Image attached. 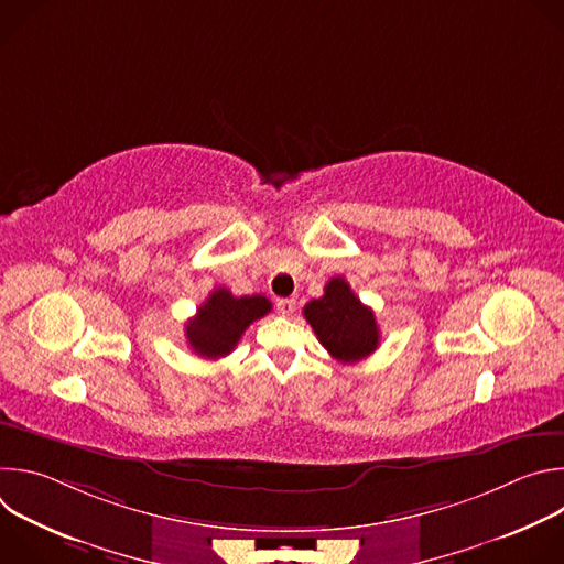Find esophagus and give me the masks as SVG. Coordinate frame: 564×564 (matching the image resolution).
<instances>
[{"label":"esophagus","mask_w":564,"mask_h":564,"mask_svg":"<svg viewBox=\"0 0 564 564\" xmlns=\"http://www.w3.org/2000/svg\"><path fill=\"white\" fill-rule=\"evenodd\" d=\"M294 310H296V301L294 299H279L276 301V312L281 316H292Z\"/></svg>","instance_id":"esophagus-1"}]
</instances>
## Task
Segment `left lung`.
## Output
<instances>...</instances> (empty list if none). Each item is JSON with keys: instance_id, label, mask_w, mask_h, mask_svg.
<instances>
[{"instance_id": "1", "label": "left lung", "mask_w": 564, "mask_h": 564, "mask_svg": "<svg viewBox=\"0 0 564 564\" xmlns=\"http://www.w3.org/2000/svg\"><path fill=\"white\" fill-rule=\"evenodd\" d=\"M303 316L337 361L357 364L370 357L379 346V326L375 312L359 301L348 281L335 276L326 283L324 296L312 299Z\"/></svg>"}]
</instances>
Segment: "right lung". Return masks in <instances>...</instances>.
Here are the masks:
<instances>
[{"mask_svg":"<svg viewBox=\"0 0 564 564\" xmlns=\"http://www.w3.org/2000/svg\"><path fill=\"white\" fill-rule=\"evenodd\" d=\"M272 303L263 294L234 296L227 288H216L187 321V341L192 350L207 359L229 355L257 318L265 316Z\"/></svg>","mask_w":564,"mask_h":564,"instance_id":"add662e5","label":"right lung"}]
</instances>
